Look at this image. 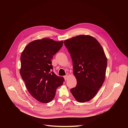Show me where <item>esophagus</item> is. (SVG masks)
<instances>
[{"label":"esophagus","instance_id":"esophagus-1","mask_svg":"<svg viewBox=\"0 0 128 128\" xmlns=\"http://www.w3.org/2000/svg\"><path fill=\"white\" fill-rule=\"evenodd\" d=\"M68 77V75H66V76H64V79H65V80H67Z\"/></svg>","mask_w":128,"mask_h":128}]
</instances>
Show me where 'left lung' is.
<instances>
[{"instance_id": "left-lung-1", "label": "left lung", "mask_w": 128, "mask_h": 128, "mask_svg": "<svg viewBox=\"0 0 128 128\" xmlns=\"http://www.w3.org/2000/svg\"><path fill=\"white\" fill-rule=\"evenodd\" d=\"M73 62L77 81L70 92L76 100L84 103L93 98L105 80L107 58L98 41L89 35H80L64 41Z\"/></svg>"}]
</instances>
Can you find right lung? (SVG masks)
Wrapping results in <instances>:
<instances>
[{
  "instance_id": "right-lung-1",
  "label": "right lung",
  "mask_w": 128,
  "mask_h": 128,
  "mask_svg": "<svg viewBox=\"0 0 128 128\" xmlns=\"http://www.w3.org/2000/svg\"><path fill=\"white\" fill-rule=\"evenodd\" d=\"M63 40L50 38L36 40L29 43L21 56V76L30 95L40 102L52 100L57 88L63 84L64 79L53 72V56L62 46Z\"/></svg>"
}]
</instances>
